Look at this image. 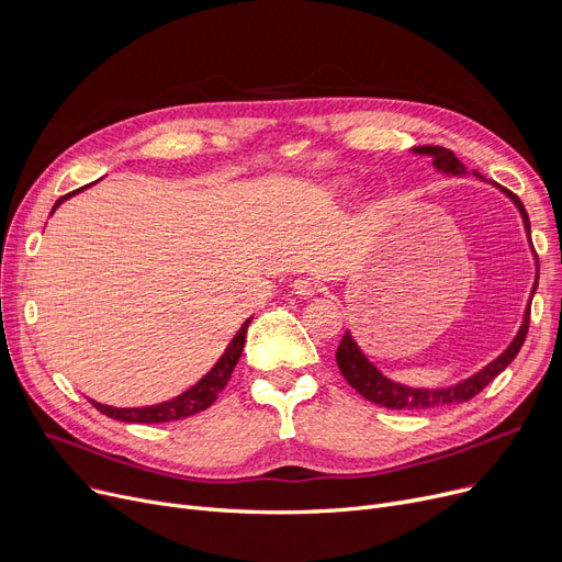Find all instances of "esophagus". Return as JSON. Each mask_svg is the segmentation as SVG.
Segmentation results:
<instances>
[{
  "label": "esophagus",
  "instance_id": "34e87169",
  "mask_svg": "<svg viewBox=\"0 0 562 562\" xmlns=\"http://www.w3.org/2000/svg\"><path fill=\"white\" fill-rule=\"evenodd\" d=\"M321 291V284L314 278H299L293 282V293H299L301 299H314Z\"/></svg>",
  "mask_w": 562,
  "mask_h": 562
}]
</instances>
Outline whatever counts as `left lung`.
I'll return each mask as SVG.
<instances>
[{
	"label": "left lung",
	"instance_id": "obj_1",
	"mask_svg": "<svg viewBox=\"0 0 562 562\" xmlns=\"http://www.w3.org/2000/svg\"><path fill=\"white\" fill-rule=\"evenodd\" d=\"M412 155L430 157L435 170L441 172V175H451V177L474 175V177H479V180L498 189L508 200H513V204L517 206V212L521 216L530 252H533V259H536V280H533V286H530V296H528V303H526V310H524V316H521V326H519L517 335L513 337V341L506 346V350L498 352V356L492 362H487L476 373H471V375H467V378H462V380H458V382H453V385H447V387H409V385H403V382H396V380L387 378L367 358V352L360 348V344L356 341V337L350 335V330H346L344 337H341V344L337 348V364H339L341 375L346 378L348 385L356 390L360 396H364L367 401L378 403L382 407H390V409H428V407H445V405H456V403H464L469 398H474L487 385V382H492L501 371H504L517 358V352H519V348L526 339V333H528L530 301H533V293H536L538 280H540L538 255L533 250V241H530V221H528V214L524 210L521 200L515 193H510L504 187H498L496 182L485 180V177L479 170H467V166L451 150H447V147L422 145V147H412Z\"/></svg>",
	"mask_w": 562,
	"mask_h": 562
}]
</instances>
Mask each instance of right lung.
Here are the masks:
<instances>
[{
    "label": "right lung",
    "mask_w": 562,
    "mask_h": 562,
    "mask_svg": "<svg viewBox=\"0 0 562 562\" xmlns=\"http://www.w3.org/2000/svg\"><path fill=\"white\" fill-rule=\"evenodd\" d=\"M95 184V182H93ZM91 187V184H88ZM88 187H81L64 198H58L52 206L49 216L61 206L66 200H70L72 195L81 193L83 189ZM248 318L244 326L236 330V335L232 337V341L227 344V348L223 350V356L218 358V362L206 371L195 385H191L187 392L177 394L164 403H157V405H143V407H113V405H104V403H98L91 398V403L102 412V415L111 417V419H117V422H125V424H161V422H177V419H187V417H193L198 415V412L210 407L218 394L223 392V387L227 385V380L236 367V362H239L241 352H244V344H246V333H248V326H250Z\"/></svg>",
    "instance_id": "add662e5"
}]
</instances>
